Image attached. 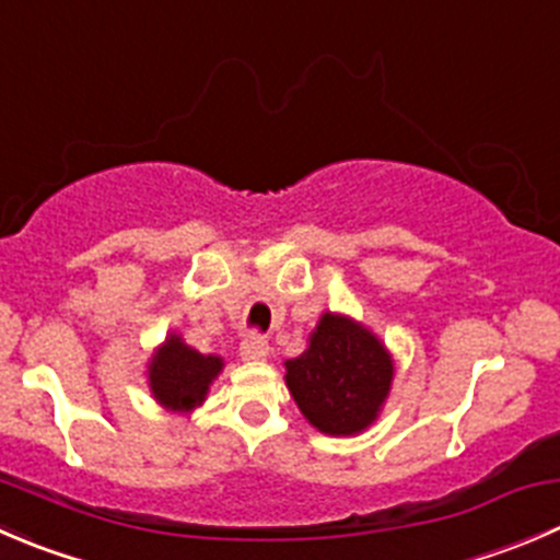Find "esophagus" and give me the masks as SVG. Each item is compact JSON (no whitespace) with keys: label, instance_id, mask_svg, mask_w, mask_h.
Segmentation results:
<instances>
[{"label":"esophagus","instance_id":"obj_1","mask_svg":"<svg viewBox=\"0 0 560 560\" xmlns=\"http://www.w3.org/2000/svg\"><path fill=\"white\" fill-rule=\"evenodd\" d=\"M241 355L243 361H265L268 358V341L262 336H246L241 341Z\"/></svg>","mask_w":560,"mask_h":560}]
</instances>
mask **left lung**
Returning a JSON list of instances; mask_svg holds the SVG:
<instances>
[{
  "label": "left lung",
  "instance_id": "1",
  "mask_svg": "<svg viewBox=\"0 0 560 560\" xmlns=\"http://www.w3.org/2000/svg\"><path fill=\"white\" fill-rule=\"evenodd\" d=\"M287 388L306 421L334 438L374 424L394 380L383 341L355 319L325 312L308 347L284 363Z\"/></svg>",
  "mask_w": 560,
  "mask_h": 560
}]
</instances>
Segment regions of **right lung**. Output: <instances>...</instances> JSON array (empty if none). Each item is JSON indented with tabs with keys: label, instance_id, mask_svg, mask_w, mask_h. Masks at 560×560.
<instances>
[{
	"label": "right lung",
	"instance_id": "add662e5",
	"mask_svg": "<svg viewBox=\"0 0 560 560\" xmlns=\"http://www.w3.org/2000/svg\"><path fill=\"white\" fill-rule=\"evenodd\" d=\"M224 369L221 355H202L177 334L166 336L164 345L148 363L150 390L155 401L172 412H191L208 396L210 383Z\"/></svg>",
	"mask_w": 560,
	"mask_h": 560
}]
</instances>
